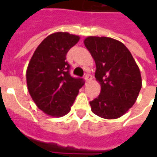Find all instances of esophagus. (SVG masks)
<instances>
[{
	"label": "esophagus",
	"mask_w": 157,
	"mask_h": 157,
	"mask_svg": "<svg viewBox=\"0 0 157 157\" xmlns=\"http://www.w3.org/2000/svg\"><path fill=\"white\" fill-rule=\"evenodd\" d=\"M85 78H86V81H90L93 78V76L91 75V74H89V73H87V74H86V76H85Z\"/></svg>",
	"instance_id": "1"
}]
</instances>
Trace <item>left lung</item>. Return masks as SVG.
<instances>
[{"instance_id": "1", "label": "left lung", "mask_w": 157, "mask_h": 157, "mask_svg": "<svg viewBox=\"0 0 157 157\" xmlns=\"http://www.w3.org/2000/svg\"><path fill=\"white\" fill-rule=\"evenodd\" d=\"M96 63L95 78L101 90L90 101L92 111L104 119L122 116L136 103L142 88L139 67L128 49L120 41L105 36L84 40Z\"/></svg>"}]
</instances>
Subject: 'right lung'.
<instances>
[{"label": "right lung", "mask_w": 157, "mask_h": 157, "mask_svg": "<svg viewBox=\"0 0 157 157\" xmlns=\"http://www.w3.org/2000/svg\"><path fill=\"white\" fill-rule=\"evenodd\" d=\"M79 36L56 32L42 41L31 57L26 79L29 93L36 106L53 117H62L71 111L84 80L70 75L66 54Z\"/></svg>", "instance_id": "right-lung-1"}]
</instances>
